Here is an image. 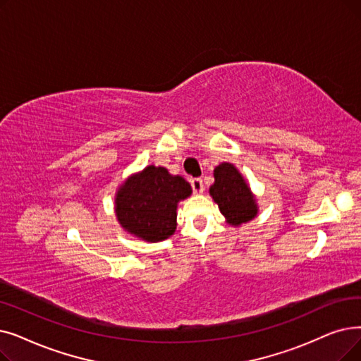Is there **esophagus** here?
<instances>
[{"mask_svg": "<svg viewBox=\"0 0 361 361\" xmlns=\"http://www.w3.org/2000/svg\"><path fill=\"white\" fill-rule=\"evenodd\" d=\"M190 184H192V189H193V193H203V181L202 178H192L190 180Z\"/></svg>", "mask_w": 361, "mask_h": 361, "instance_id": "esophagus-1", "label": "esophagus"}]
</instances>
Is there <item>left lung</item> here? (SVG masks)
I'll use <instances>...</instances> for the list:
<instances>
[{"instance_id": "1", "label": "left lung", "mask_w": 361, "mask_h": 361, "mask_svg": "<svg viewBox=\"0 0 361 361\" xmlns=\"http://www.w3.org/2000/svg\"><path fill=\"white\" fill-rule=\"evenodd\" d=\"M214 177L215 183L211 185L209 193L227 218V223L239 226L257 215L255 199L236 168L224 162L214 169Z\"/></svg>"}]
</instances>
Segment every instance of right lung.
<instances>
[{"mask_svg": "<svg viewBox=\"0 0 361 361\" xmlns=\"http://www.w3.org/2000/svg\"><path fill=\"white\" fill-rule=\"evenodd\" d=\"M190 193L192 187L183 177L150 165L119 189L116 216L121 226L137 238L147 242L165 240L177 226V203Z\"/></svg>", "mask_w": 361, "mask_h": 361, "instance_id": "right-lung-1", "label": "right lung"}]
</instances>
